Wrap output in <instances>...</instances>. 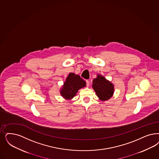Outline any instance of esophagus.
<instances>
[{"instance_id":"obj_1","label":"esophagus","mask_w":159,"mask_h":159,"mask_svg":"<svg viewBox=\"0 0 159 159\" xmlns=\"http://www.w3.org/2000/svg\"><path fill=\"white\" fill-rule=\"evenodd\" d=\"M86 86H87V87H89V85H90V82H89V80H86Z\"/></svg>"}]
</instances>
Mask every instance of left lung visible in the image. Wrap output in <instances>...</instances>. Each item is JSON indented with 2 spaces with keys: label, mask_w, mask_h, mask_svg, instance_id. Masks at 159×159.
<instances>
[{
  "label": "left lung",
  "mask_w": 159,
  "mask_h": 159,
  "mask_svg": "<svg viewBox=\"0 0 159 159\" xmlns=\"http://www.w3.org/2000/svg\"><path fill=\"white\" fill-rule=\"evenodd\" d=\"M92 87L98 97L102 101L109 100L114 93V85L99 74L96 78L93 79Z\"/></svg>",
  "instance_id": "obj_1"
}]
</instances>
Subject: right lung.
I'll return each mask as SVG.
<instances>
[{
  "instance_id": "add662e5",
  "label": "right lung",
  "mask_w": 159,
  "mask_h": 159,
  "mask_svg": "<svg viewBox=\"0 0 159 159\" xmlns=\"http://www.w3.org/2000/svg\"><path fill=\"white\" fill-rule=\"evenodd\" d=\"M86 85V82L79 75L70 73L60 90V94L65 99L70 100L76 96L80 89L85 87Z\"/></svg>"
}]
</instances>
